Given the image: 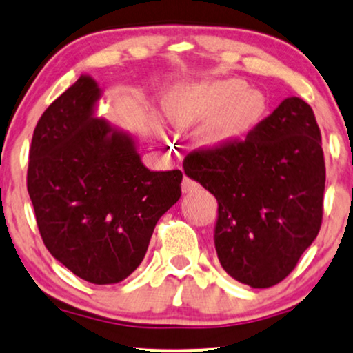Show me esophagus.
<instances>
[{
    "label": "esophagus",
    "instance_id": "34e87169",
    "mask_svg": "<svg viewBox=\"0 0 353 353\" xmlns=\"http://www.w3.org/2000/svg\"><path fill=\"white\" fill-rule=\"evenodd\" d=\"M181 190H183V193H193V191L199 190V183H196L194 180H191L190 176H185L183 183H181Z\"/></svg>",
    "mask_w": 353,
    "mask_h": 353
}]
</instances>
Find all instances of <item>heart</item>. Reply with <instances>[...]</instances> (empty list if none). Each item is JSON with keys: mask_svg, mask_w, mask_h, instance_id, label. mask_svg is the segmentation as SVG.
Masks as SVG:
<instances>
[{"mask_svg": "<svg viewBox=\"0 0 353 353\" xmlns=\"http://www.w3.org/2000/svg\"><path fill=\"white\" fill-rule=\"evenodd\" d=\"M168 111L181 128L199 124L217 114L206 129L208 142H230L259 123L265 112V98L259 91L249 90L243 80L230 78L180 90L170 99Z\"/></svg>", "mask_w": 353, "mask_h": 353, "instance_id": "b5f03b06", "label": "heart"}]
</instances>
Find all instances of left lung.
Here are the masks:
<instances>
[{
    "mask_svg": "<svg viewBox=\"0 0 353 353\" xmlns=\"http://www.w3.org/2000/svg\"><path fill=\"white\" fill-rule=\"evenodd\" d=\"M183 167L217 199L225 272L252 288L285 280L323 224L325 163L310 104L286 98L245 137L194 149Z\"/></svg>",
    "mask_w": 353,
    "mask_h": 353,
    "instance_id": "1",
    "label": "left lung"
}]
</instances>
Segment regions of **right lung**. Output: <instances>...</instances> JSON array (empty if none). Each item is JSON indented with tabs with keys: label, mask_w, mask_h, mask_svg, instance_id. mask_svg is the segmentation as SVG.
Masks as SVG:
<instances>
[{
	"label": "right lung",
	"mask_w": 353,
	"mask_h": 353,
	"mask_svg": "<svg viewBox=\"0 0 353 353\" xmlns=\"http://www.w3.org/2000/svg\"><path fill=\"white\" fill-rule=\"evenodd\" d=\"M99 88L81 75L43 111L28 191L47 250L93 285L128 278L159 219L180 199V170L150 172L134 141L93 116Z\"/></svg>",
	"instance_id": "right-lung-1"
}]
</instances>
